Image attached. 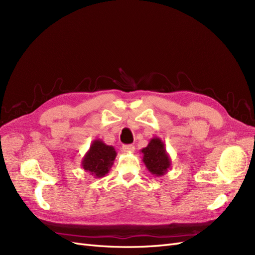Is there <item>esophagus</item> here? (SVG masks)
I'll use <instances>...</instances> for the list:
<instances>
[{
	"mask_svg": "<svg viewBox=\"0 0 255 255\" xmlns=\"http://www.w3.org/2000/svg\"><path fill=\"white\" fill-rule=\"evenodd\" d=\"M122 150L125 152H133L135 150V146L133 144H123Z\"/></svg>",
	"mask_w": 255,
	"mask_h": 255,
	"instance_id": "obj_1",
	"label": "esophagus"
}]
</instances>
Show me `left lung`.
Wrapping results in <instances>:
<instances>
[{
  "label": "left lung",
  "instance_id": "8db88e82",
  "mask_svg": "<svg viewBox=\"0 0 255 255\" xmlns=\"http://www.w3.org/2000/svg\"><path fill=\"white\" fill-rule=\"evenodd\" d=\"M142 153V161L146 169L156 176L167 173L171 167V158L166 151L164 141L158 137H153L148 145L140 150Z\"/></svg>",
  "mask_w": 255,
  "mask_h": 255
}]
</instances>
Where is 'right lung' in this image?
Masks as SVG:
<instances>
[{"mask_svg": "<svg viewBox=\"0 0 255 255\" xmlns=\"http://www.w3.org/2000/svg\"><path fill=\"white\" fill-rule=\"evenodd\" d=\"M116 156L117 152L113 145L95 139L82 159V167L95 177H102L110 172Z\"/></svg>", "mask_w": 255, "mask_h": 255, "instance_id": "obj_1", "label": "right lung"}]
</instances>
